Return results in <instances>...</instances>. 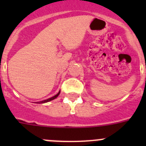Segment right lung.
I'll return each instance as SVG.
<instances>
[{"label": "right lung", "instance_id": "1", "mask_svg": "<svg viewBox=\"0 0 146 146\" xmlns=\"http://www.w3.org/2000/svg\"><path fill=\"white\" fill-rule=\"evenodd\" d=\"M60 91H59V92L58 93V94H56V95H55V96H52V97L49 98V99H45V100H43V101L38 102H36V104H43V103H46V102H48L52 101V100H53V99H56V98H57L58 96V95H59V94H60Z\"/></svg>", "mask_w": 146, "mask_h": 146}]
</instances>
